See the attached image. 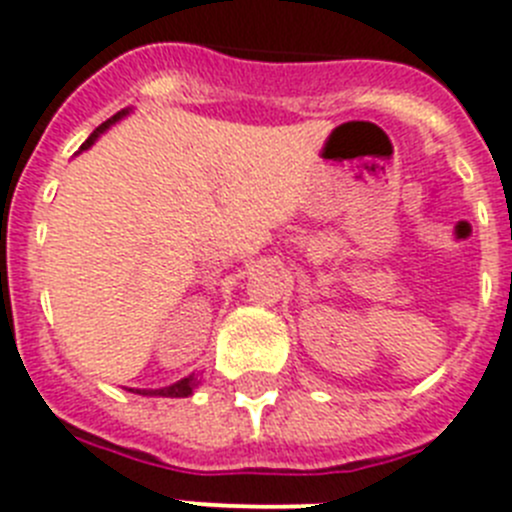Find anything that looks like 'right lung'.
I'll return each instance as SVG.
<instances>
[{
    "label": "right lung",
    "mask_w": 512,
    "mask_h": 512,
    "mask_svg": "<svg viewBox=\"0 0 512 512\" xmlns=\"http://www.w3.org/2000/svg\"><path fill=\"white\" fill-rule=\"evenodd\" d=\"M125 115H128V110L117 112L115 117H110V120H107V122H102V125H99V128L94 130V133L89 135L87 140H84V146H81V151H87L89 146H94V140H97L99 135L104 133V130L110 128L112 122H117V120H120V117H125ZM197 387H200V377H194V374H189V377L179 379V382L169 384V387H161V390H135V392H140V395H148V397H189L194 390H197Z\"/></svg>",
    "instance_id": "1"
}]
</instances>
